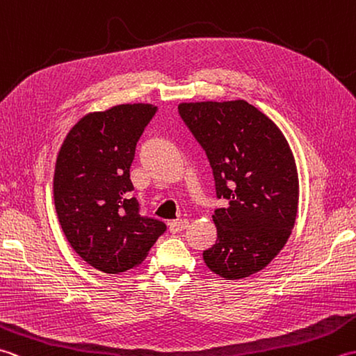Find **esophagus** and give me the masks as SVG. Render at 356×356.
Here are the masks:
<instances>
[{
  "label": "esophagus",
  "mask_w": 356,
  "mask_h": 356,
  "mask_svg": "<svg viewBox=\"0 0 356 356\" xmlns=\"http://www.w3.org/2000/svg\"><path fill=\"white\" fill-rule=\"evenodd\" d=\"M188 225H190V222L185 220V218H180V220H174V222H170L168 223V228H170V232L171 234H177V232H182L188 228Z\"/></svg>",
  "instance_id": "obj_1"
}]
</instances>
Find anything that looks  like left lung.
<instances>
[{
  "instance_id": "left-lung-1",
  "label": "left lung",
  "mask_w": 356,
  "mask_h": 356,
  "mask_svg": "<svg viewBox=\"0 0 356 356\" xmlns=\"http://www.w3.org/2000/svg\"><path fill=\"white\" fill-rule=\"evenodd\" d=\"M179 115L205 149L218 199L217 241L207 266L226 280L266 268L289 238L298 209V172L282 130L243 99L179 104Z\"/></svg>"
}]
</instances>
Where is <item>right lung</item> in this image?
Instances as JSON below:
<instances>
[{"label": "right lung", "instance_id": "1", "mask_svg": "<svg viewBox=\"0 0 356 356\" xmlns=\"http://www.w3.org/2000/svg\"><path fill=\"white\" fill-rule=\"evenodd\" d=\"M151 104H120L88 113L59 149L53 200L70 246L90 266L119 274L145 260L166 226L142 217L131 197L136 143L154 116Z\"/></svg>", "mask_w": 356, "mask_h": 356}]
</instances>
